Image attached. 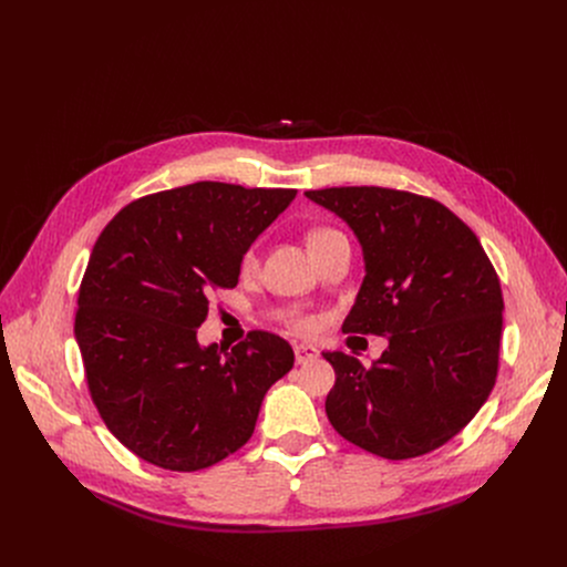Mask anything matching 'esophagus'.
Segmentation results:
<instances>
[{"label": "esophagus", "mask_w": 567, "mask_h": 567, "mask_svg": "<svg viewBox=\"0 0 567 567\" xmlns=\"http://www.w3.org/2000/svg\"><path fill=\"white\" fill-rule=\"evenodd\" d=\"M293 352H296V363H300V365L309 363V361H313L318 357V350L313 346H309V343H298L293 348Z\"/></svg>", "instance_id": "esophagus-1"}]
</instances>
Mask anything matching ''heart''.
I'll list each match as a JSON object with an SVG mask.
<instances>
[{
    "label": "heart",
    "mask_w": 567,
    "mask_h": 567,
    "mask_svg": "<svg viewBox=\"0 0 567 567\" xmlns=\"http://www.w3.org/2000/svg\"><path fill=\"white\" fill-rule=\"evenodd\" d=\"M337 235H341V233L334 230V228H318V230H313V233L309 235V245H313V241H320V239H328V237H337ZM245 265H247V267H254V265H256V251H249V254H247ZM311 328H313V320H309V318L300 320V330H311Z\"/></svg>",
    "instance_id": "1"
}]
</instances>
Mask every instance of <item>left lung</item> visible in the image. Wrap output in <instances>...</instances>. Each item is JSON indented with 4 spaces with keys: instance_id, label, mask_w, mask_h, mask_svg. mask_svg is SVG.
<instances>
[{
    "instance_id": "left-lung-1",
    "label": "left lung",
    "mask_w": 567,
    "mask_h": 567,
    "mask_svg": "<svg viewBox=\"0 0 567 567\" xmlns=\"http://www.w3.org/2000/svg\"><path fill=\"white\" fill-rule=\"evenodd\" d=\"M305 195L339 215L363 249L365 278L343 332L388 337L370 368L322 352L337 372L326 413L339 435L385 460L431 453L496 383L498 274L475 233L435 199L377 186Z\"/></svg>"
}]
</instances>
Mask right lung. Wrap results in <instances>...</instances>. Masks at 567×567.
Returning <instances> with one entry per match:
<instances>
[{
    "instance_id": "right-lung-1",
    "label": "right lung",
    "mask_w": 567,
    "mask_h": 567,
    "mask_svg": "<svg viewBox=\"0 0 567 567\" xmlns=\"http://www.w3.org/2000/svg\"><path fill=\"white\" fill-rule=\"evenodd\" d=\"M289 188L197 182L125 206L101 233L78 293L75 341L96 409L141 460L199 471L245 446L291 346L251 332L202 346L213 289L293 202Z\"/></svg>"
}]
</instances>
